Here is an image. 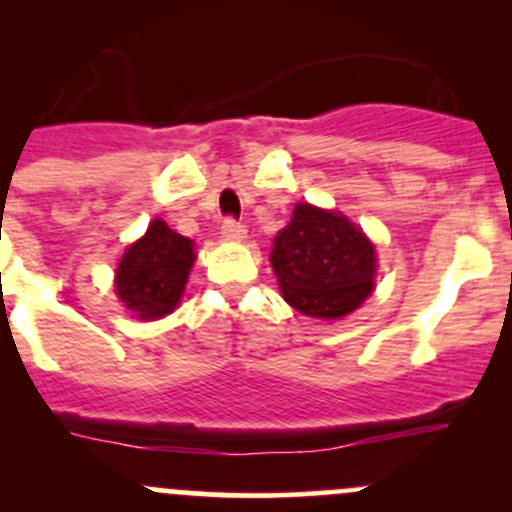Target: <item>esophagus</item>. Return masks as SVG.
<instances>
[{"label": "esophagus", "mask_w": 512, "mask_h": 512, "mask_svg": "<svg viewBox=\"0 0 512 512\" xmlns=\"http://www.w3.org/2000/svg\"><path fill=\"white\" fill-rule=\"evenodd\" d=\"M245 225L240 223V220H235V218H225V223H223V227H220V235L225 237V240H232V242H237V240H242V237H245Z\"/></svg>", "instance_id": "obj_1"}]
</instances>
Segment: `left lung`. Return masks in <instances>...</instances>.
I'll return each instance as SVG.
<instances>
[{
    "instance_id": "obj_1",
    "label": "left lung",
    "mask_w": 512,
    "mask_h": 512,
    "mask_svg": "<svg viewBox=\"0 0 512 512\" xmlns=\"http://www.w3.org/2000/svg\"><path fill=\"white\" fill-rule=\"evenodd\" d=\"M282 297L297 312L339 319L371 294L376 275L374 245L344 215L309 203L294 208L292 220L270 255Z\"/></svg>"
}]
</instances>
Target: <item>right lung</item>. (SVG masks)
Listing matches in <instances>:
<instances>
[{
  "instance_id": "add662e5",
  "label": "right lung",
  "mask_w": 512,
  "mask_h": 512,
  "mask_svg": "<svg viewBox=\"0 0 512 512\" xmlns=\"http://www.w3.org/2000/svg\"><path fill=\"white\" fill-rule=\"evenodd\" d=\"M193 262V242L170 230L163 220H153L146 235L128 247L118 265V297L136 317H165L178 304Z\"/></svg>"
}]
</instances>
